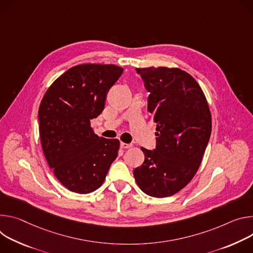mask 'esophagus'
I'll return each instance as SVG.
<instances>
[{
	"mask_svg": "<svg viewBox=\"0 0 253 253\" xmlns=\"http://www.w3.org/2000/svg\"><path fill=\"white\" fill-rule=\"evenodd\" d=\"M121 147H122L123 149H129V148H131V147H132V145H131V144H126V143H121Z\"/></svg>",
	"mask_w": 253,
	"mask_h": 253,
	"instance_id": "1",
	"label": "esophagus"
}]
</instances>
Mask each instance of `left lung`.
<instances>
[{
	"label": "left lung",
	"instance_id": "obj_1",
	"mask_svg": "<svg viewBox=\"0 0 253 253\" xmlns=\"http://www.w3.org/2000/svg\"><path fill=\"white\" fill-rule=\"evenodd\" d=\"M150 92L148 110L157 124L154 151L141 148L145 161L133 171L136 184L152 197H169L197 173L212 121L198 82L179 68H136Z\"/></svg>",
	"mask_w": 253,
	"mask_h": 253
}]
</instances>
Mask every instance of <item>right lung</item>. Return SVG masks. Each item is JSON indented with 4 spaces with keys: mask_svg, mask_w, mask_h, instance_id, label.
<instances>
[{
    "mask_svg": "<svg viewBox=\"0 0 253 253\" xmlns=\"http://www.w3.org/2000/svg\"><path fill=\"white\" fill-rule=\"evenodd\" d=\"M114 64H80L56 79L38 111L43 153L55 177L68 190L98 189L119 153L117 138L98 136L90 126L104 108L106 94L123 74Z\"/></svg>",
    "mask_w": 253,
    "mask_h": 253,
    "instance_id": "add662e5",
    "label": "right lung"
}]
</instances>
